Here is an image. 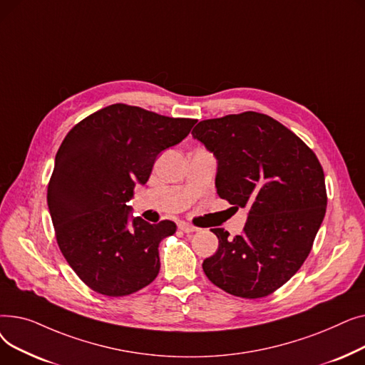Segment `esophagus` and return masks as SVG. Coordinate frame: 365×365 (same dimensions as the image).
<instances>
[{
    "label": "esophagus",
    "instance_id": "1",
    "mask_svg": "<svg viewBox=\"0 0 365 365\" xmlns=\"http://www.w3.org/2000/svg\"><path fill=\"white\" fill-rule=\"evenodd\" d=\"M179 229H180V231L186 232V234H189V232H195V231H197V227H195V226H192V225H187V223H185V222L179 223Z\"/></svg>",
    "mask_w": 365,
    "mask_h": 365
}]
</instances>
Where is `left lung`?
I'll use <instances>...</instances> for the list:
<instances>
[{"instance_id": "obj_1", "label": "left lung", "mask_w": 365, "mask_h": 365, "mask_svg": "<svg viewBox=\"0 0 365 365\" xmlns=\"http://www.w3.org/2000/svg\"><path fill=\"white\" fill-rule=\"evenodd\" d=\"M192 136L217 158L219 197L248 208L241 235L212 229L219 248L202 269L232 296H269L311 253L327 208L322 167L292 130L253 110L200 121Z\"/></svg>"}]
</instances>
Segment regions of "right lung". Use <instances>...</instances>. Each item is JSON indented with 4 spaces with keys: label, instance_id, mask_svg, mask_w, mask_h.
<instances>
[{
    "label": "right lung",
    "instance_id": "obj_1",
    "mask_svg": "<svg viewBox=\"0 0 365 365\" xmlns=\"http://www.w3.org/2000/svg\"><path fill=\"white\" fill-rule=\"evenodd\" d=\"M195 123L115 103L66 134L47 204L57 245L93 292L123 297L157 278L158 245L176 232V223L130 219L127 201L136 183L148 182L158 153L182 142Z\"/></svg>",
    "mask_w": 365,
    "mask_h": 365
}]
</instances>
